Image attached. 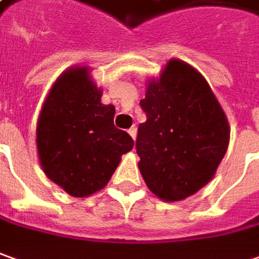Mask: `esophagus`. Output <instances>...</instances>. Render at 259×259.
Returning a JSON list of instances; mask_svg holds the SVG:
<instances>
[{
    "mask_svg": "<svg viewBox=\"0 0 259 259\" xmlns=\"http://www.w3.org/2000/svg\"><path fill=\"white\" fill-rule=\"evenodd\" d=\"M127 132H129V135H130V136H132V139L135 140V139H136V135H137V129H136V127L133 126V127H130V129L127 130Z\"/></svg>",
    "mask_w": 259,
    "mask_h": 259,
    "instance_id": "1",
    "label": "esophagus"
}]
</instances>
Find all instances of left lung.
Segmentation results:
<instances>
[{"label": "left lung", "mask_w": 259, "mask_h": 259, "mask_svg": "<svg viewBox=\"0 0 259 259\" xmlns=\"http://www.w3.org/2000/svg\"><path fill=\"white\" fill-rule=\"evenodd\" d=\"M136 152L147 187L164 201H179L204 187L230 142L227 117L204 76L173 59L140 100Z\"/></svg>", "instance_id": "obj_1"}]
</instances>
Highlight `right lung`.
Wrapping results in <instances>:
<instances>
[{
    "label": "right lung",
    "instance_id": "obj_1",
    "mask_svg": "<svg viewBox=\"0 0 259 259\" xmlns=\"http://www.w3.org/2000/svg\"><path fill=\"white\" fill-rule=\"evenodd\" d=\"M100 98L86 68L68 70L52 86L36 126L44 171L73 197L103 189L135 144L115 126V106Z\"/></svg>",
    "mask_w": 259,
    "mask_h": 259
}]
</instances>
